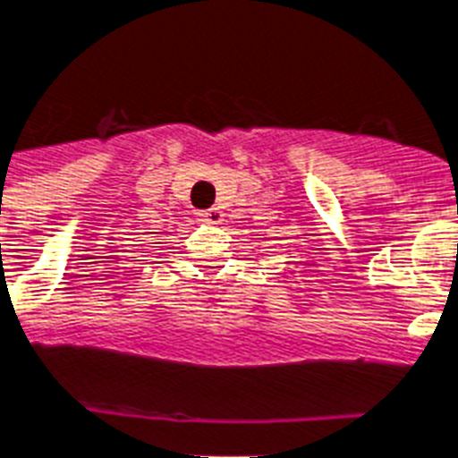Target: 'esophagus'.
Here are the masks:
<instances>
[{"mask_svg":"<svg viewBox=\"0 0 458 458\" xmlns=\"http://www.w3.org/2000/svg\"><path fill=\"white\" fill-rule=\"evenodd\" d=\"M201 217L206 222H210V225H220L222 220H225V213H222L220 208H208V210H203Z\"/></svg>","mask_w":458,"mask_h":458,"instance_id":"34e87169","label":"esophagus"}]
</instances>
